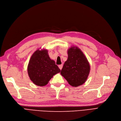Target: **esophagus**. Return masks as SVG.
<instances>
[{
  "label": "esophagus",
  "instance_id": "esophagus-1",
  "mask_svg": "<svg viewBox=\"0 0 121 121\" xmlns=\"http://www.w3.org/2000/svg\"><path fill=\"white\" fill-rule=\"evenodd\" d=\"M59 69L61 70V69H62V65H59Z\"/></svg>",
  "mask_w": 121,
  "mask_h": 121
}]
</instances>
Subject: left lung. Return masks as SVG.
<instances>
[{"label":"left lung","mask_w":121,"mask_h":121,"mask_svg":"<svg viewBox=\"0 0 121 121\" xmlns=\"http://www.w3.org/2000/svg\"><path fill=\"white\" fill-rule=\"evenodd\" d=\"M68 58L60 74L72 86L77 87L85 82L89 75L90 66L83 52L77 47L67 50Z\"/></svg>","instance_id":"obj_1"}]
</instances>
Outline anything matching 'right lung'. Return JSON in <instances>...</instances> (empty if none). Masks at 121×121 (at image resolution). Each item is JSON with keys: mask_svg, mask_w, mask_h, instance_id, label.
<instances>
[{"mask_svg": "<svg viewBox=\"0 0 121 121\" xmlns=\"http://www.w3.org/2000/svg\"><path fill=\"white\" fill-rule=\"evenodd\" d=\"M27 71L31 80L39 86L47 85L53 76L60 72L55 61L50 59L46 49H38L33 53Z\"/></svg>", "mask_w": 121, "mask_h": 121, "instance_id": "right-lung-1", "label": "right lung"}]
</instances>
